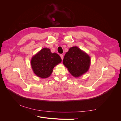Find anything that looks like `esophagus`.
<instances>
[{"label": "esophagus", "mask_w": 121, "mask_h": 121, "mask_svg": "<svg viewBox=\"0 0 121 121\" xmlns=\"http://www.w3.org/2000/svg\"><path fill=\"white\" fill-rule=\"evenodd\" d=\"M60 57H61V60H63V58H64V55H63V54H60Z\"/></svg>", "instance_id": "1"}]
</instances>
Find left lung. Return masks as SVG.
I'll return each mask as SVG.
<instances>
[{
    "label": "left lung",
    "instance_id": "obj_1",
    "mask_svg": "<svg viewBox=\"0 0 121 121\" xmlns=\"http://www.w3.org/2000/svg\"><path fill=\"white\" fill-rule=\"evenodd\" d=\"M63 63L72 76L79 77L88 71L90 57L78 47L74 46L65 53Z\"/></svg>",
    "mask_w": 121,
    "mask_h": 121
}]
</instances>
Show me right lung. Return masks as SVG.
<instances>
[{"mask_svg": "<svg viewBox=\"0 0 121 121\" xmlns=\"http://www.w3.org/2000/svg\"><path fill=\"white\" fill-rule=\"evenodd\" d=\"M61 61L58 54L52 53L49 48H44L32 57L31 65L36 75L41 78H46L52 74L54 67Z\"/></svg>", "mask_w": 121, "mask_h": 121, "instance_id": "right-lung-1", "label": "right lung"}]
</instances>
